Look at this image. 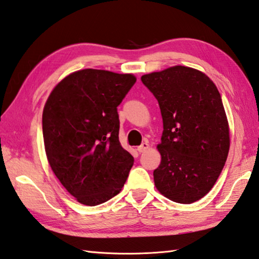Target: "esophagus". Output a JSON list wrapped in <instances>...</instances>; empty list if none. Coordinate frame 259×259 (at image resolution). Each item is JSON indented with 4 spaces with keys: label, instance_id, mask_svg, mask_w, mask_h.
<instances>
[{
    "label": "esophagus",
    "instance_id": "esophagus-1",
    "mask_svg": "<svg viewBox=\"0 0 259 259\" xmlns=\"http://www.w3.org/2000/svg\"><path fill=\"white\" fill-rule=\"evenodd\" d=\"M148 148H149V145L147 141H145V143L141 144L139 147H137V151H138V153H144V151H146Z\"/></svg>",
    "mask_w": 259,
    "mask_h": 259
}]
</instances>
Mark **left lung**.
I'll list each match as a JSON object with an SVG mask.
<instances>
[{
  "instance_id": "obj_1",
  "label": "left lung",
  "mask_w": 259,
  "mask_h": 259,
  "mask_svg": "<svg viewBox=\"0 0 259 259\" xmlns=\"http://www.w3.org/2000/svg\"><path fill=\"white\" fill-rule=\"evenodd\" d=\"M141 82L158 101L164 125L155 185L176 203H193L213 187L229 153L221 95L205 74L185 66L144 75Z\"/></svg>"
}]
</instances>
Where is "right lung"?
<instances>
[{
    "mask_svg": "<svg viewBox=\"0 0 259 259\" xmlns=\"http://www.w3.org/2000/svg\"><path fill=\"white\" fill-rule=\"evenodd\" d=\"M131 74L83 69L50 93L42 113L46 154L55 175L79 203L94 206L120 193L134 157L119 141L118 106Z\"/></svg>",
    "mask_w": 259,
    "mask_h": 259,
    "instance_id": "right-lung-1",
    "label": "right lung"
}]
</instances>
